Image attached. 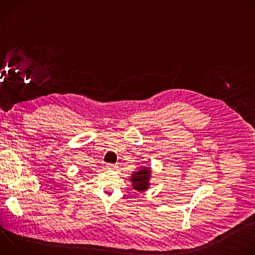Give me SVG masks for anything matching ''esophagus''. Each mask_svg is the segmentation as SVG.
Segmentation results:
<instances>
[{"label": "esophagus", "mask_w": 255, "mask_h": 255, "mask_svg": "<svg viewBox=\"0 0 255 255\" xmlns=\"http://www.w3.org/2000/svg\"><path fill=\"white\" fill-rule=\"evenodd\" d=\"M116 167H117V166H116L115 164H108V165H107V168H108V169H115Z\"/></svg>", "instance_id": "34e87169"}]
</instances>
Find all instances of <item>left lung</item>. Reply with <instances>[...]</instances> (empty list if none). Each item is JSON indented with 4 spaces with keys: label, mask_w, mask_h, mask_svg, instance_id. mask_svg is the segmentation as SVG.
I'll return each instance as SVG.
<instances>
[{
    "label": "left lung",
    "mask_w": 255,
    "mask_h": 255,
    "mask_svg": "<svg viewBox=\"0 0 255 255\" xmlns=\"http://www.w3.org/2000/svg\"><path fill=\"white\" fill-rule=\"evenodd\" d=\"M151 172V167L148 165L138 167L135 171H133L130 178L133 189L139 193L147 191L150 187Z\"/></svg>",
    "instance_id": "obj_1"
}]
</instances>
